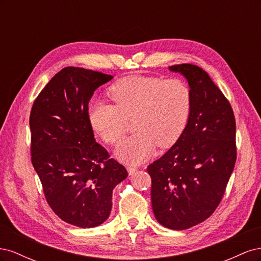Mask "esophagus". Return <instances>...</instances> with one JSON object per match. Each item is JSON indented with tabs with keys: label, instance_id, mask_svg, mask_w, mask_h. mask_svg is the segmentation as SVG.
<instances>
[{
	"label": "esophagus",
	"instance_id": "34e87169",
	"mask_svg": "<svg viewBox=\"0 0 261 261\" xmlns=\"http://www.w3.org/2000/svg\"><path fill=\"white\" fill-rule=\"evenodd\" d=\"M127 171H128V174L129 175H134L136 173V171H137V168L136 167H132V165H128Z\"/></svg>",
	"mask_w": 261,
	"mask_h": 261
}]
</instances>
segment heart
Returning <instances> with one entry per match:
<instances>
[{
    "mask_svg": "<svg viewBox=\"0 0 261 261\" xmlns=\"http://www.w3.org/2000/svg\"><path fill=\"white\" fill-rule=\"evenodd\" d=\"M113 105L93 102L88 108L92 129L108 144L123 136L127 120L134 117L137 130L115 149L118 159L139 164L152 155L156 145L168 148L184 133L192 110V92L179 78L132 75L114 83L108 90Z\"/></svg>",
    "mask_w": 261,
    "mask_h": 261,
    "instance_id": "obj_1",
    "label": "heart"
}]
</instances>
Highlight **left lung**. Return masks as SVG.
<instances>
[{
    "instance_id": "1",
    "label": "left lung",
    "mask_w": 261,
    "mask_h": 261,
    "mask_svg": "<svg viewBox=\"0 0 261 261\" xmlns=\"http://www.w3.org/2000/svg\"><path fill=\"white\" fill-rule=\"evenodd\" d=\"M192 92L184 133L148 167L158 222L186 230L208 219L222 199L236 161L235 117L230 102L199 66L179 64Z\"/></svg>"
}]
</instances>
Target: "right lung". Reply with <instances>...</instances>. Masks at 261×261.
I'll return each mask as SVG.
<instances>
[{"label": "right lung", "instance_id": "right-lung-1", "mask_svg": "<svg viewBox=\"0 0 261 261\" xmlns=\"http://www.w3.org/2000/svg\"><path fill=\"white\" fill-rule=\"evenodd\" d=\"M111 75L65 67L39 93L31 109V162L51 209L66 223L89 228L112 209L115 186L127 177L94 139L88 120L93 92Z\"/></svg>", "mask_w": 261, "mask_h": 261}]
</instances>
